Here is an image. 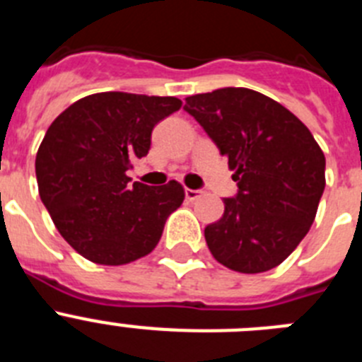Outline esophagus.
Instances as JSON below:
<instances>
[{
  "label": "esophagus",
  "instance_id": "34e87169",
  "mask_svg": "<svg viewBox=\"0 0 362 362\" xmlns=\"http://www.w3.org/2000/svg\"><path fill=\"white\" fill-rule=\"evenodd\" d=\"M185 196H187L188 201H196L203 196V190H192V188H187V190H185Z\"/></svg>",
  "mask_w": 362,
  "mask_h": 362
}]
</instances>
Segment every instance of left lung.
Here are the masks:
<instances>
[{
    "mask_svg": "<svg viewBox=\"0 0 362 362\" xmlns=\"http://www.w3.org/2000/svg\"><path fill=\"white\" fill-rule=\"evenodd\" d=\"M185 110L228 158L238 196L204 228L210 252L241 274L281 264L308 233L325 190V153L288 108L250 88L187 98Z\"/></svg>",
    "mask_w": 362,
    "mask_h": 362,
    "instance_id": "1",
    "label": "left lung"
}]
</instances>
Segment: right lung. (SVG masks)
I'll return each instance as SVG.
<instances>
[{
  "label": "right lung",
  "mask_w": 362,
  "mask_h": 362,
  "mask_svg": "<svg viewBox=\"0 0 362 362\" xmlns=\"http://www.w3.org/2000/svg\"><path fill=\"white\" fill-rule=\"evenodd\" d=\"M181 99L99 92L54 119L36 156L40 197L54 225L83 257L117 267L145 257L181 206L177 181L130 185L127 170L150 150L153 127Z\"/></svg>",
  "instance_id": "add662e5"
}]
</instances>
